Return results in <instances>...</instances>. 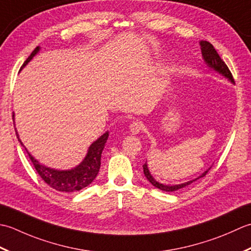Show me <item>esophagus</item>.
<instances>
[{"mask_svg":"<svg viewBox=\"0 0 251 251\" xmlns=\"http://www.w3.org/2000/svg\"><path fill=\"white\" fill-rule=\"evenodd\" d=\"M143 124L141 121H133L132 124L130 125V132L132 134H137V133H140L143 130Z\"/></svg>","mask_w":251,"mask_h":251,"instance_id":"34e87169","label":"esophagus"}]
</instances>
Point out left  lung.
<instances>
[{"mask_svg": "<svg viewBox=\"0 0 251 251\" xmlns=\"http://www.w3.org/2000/svg\"><path fill=\"white\" fill-rule=\"evenodd\" d=\"M201 47L202 57H203L204 61H206V64L209 66V67L213 68L214 70L218 71L219 74H221L222 75L226 76L228 80H231V82L234 83L235 81L233 79L232 73L229 71L226 64L224 63L221 57H220L216 49L213 48V45L210 42H208V41H201ZM143 169H144V175H145L147 180L150 181L155 187L159 188V190L165 191V192H175V191H177V190H181V188L190 185V184H192L193 182L197 181L198 178L204 176L209 171V170H207L206 172H203L201 176L195 178V180H193V181H188V182L183 183V184H177V185H165V184H161L159 182L155 181V178L151 176V175L150 173V170H148L146 162L144 163V165H143Z\"/></svg>", "mask_w": 251, "mask_h": 251, "instance_id": "left-lung-1", "label": "left lung"}]
</instances>
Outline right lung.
Segmentation results:
<instances>
[{
	"mask_svg": "<svg viewBox=\"0 0 251 251\" xmlns=\"http://www.w3.org/2000/svg\"><path fill=\"white\" fill-rule=\"evenodd\" d=\"M39 50H40L39 47L34 49L33 52L30 54V56L27 59H25L23 67H25V66L32 59L33 56L39 52ZM15 132H16L17 139L20 142V144L24 146L22 141L19 140L16 129H15ZM107 139H108V132H106L105 134L101 135L99 140L95 141L93 144L89 147L88 154H86L84 160L81 162L78 167H75V169H71V170H63V171L54 170V169L42 166L41 163H39L38 160H35L34 158L29 154L28 151L25 150V146L24 147L25 151H27L30 160L32 162L35 171L38 172L40 177L42 178V180L47 183L49 186H50L58 192L71 193V192L82 190V188L86 187L89 184L93 182V180L96 177L100 168L101 151L104 150Z\"/></svg>",
	"mask_w": 251,
	"mask_h": 251,
	"instance_id": "1",
	"label": "right lung"
}]
</instances>
